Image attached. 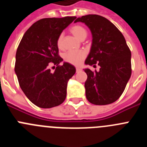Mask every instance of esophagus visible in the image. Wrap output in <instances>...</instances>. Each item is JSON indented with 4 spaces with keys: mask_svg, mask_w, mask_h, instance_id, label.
<instances>
[{
    "mask_svg": "<svg viewBox=\"0 0 147 147\" xmlns=\"http://www.w3.org/2000/svg\"><path fill=\"white\" fill-rule=\"evenodd\" d=\"M81 68H80V67H76V72H79V71H81Z\"/></svg>",
    "mask_w": 147,
    "mask_h": 147,
    "instance_id": "obj_1",
    "label": "esophagus"
}]
</instances>
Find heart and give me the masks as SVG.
Segmentation results:
<instances>
[{
  "label": "heart",
  "mask_w": 147,
  "mask_h": 147,
  "mask_svg": "<svg viewBox=\"0 0 147 147\" xmlns=\"http://www.w3.org/2000/svg\"><path fill=\"white\" fill-rule=\"evenodd\" d=\"M71 32L74 35L76 38L80 40H85L88 36V32L83 26L80 25H75L71 28ZM63 34L61 33L57 39V45L59 49H62L63 47ZM85 51H67L63 55V59L66 62L70 64L78 65L82 62V61L85 58Z\"/></svg>",
  "instance_id": "obj_1"
}]
</instances>
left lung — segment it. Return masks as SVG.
Returning a JSON list of instances; mask_svg holds the SVG:
<instances>
[{
	"instance_id": "1",
	"label": "left lung",
	"mask_w": 147,
	"mask_h": 147,
	"mask_svg": "<svg viewBox=\"0 0 147 147\" xmlns=\"http://www.w3.org/2000/svg\"><path fill=\"white\" fill-rule=\"evenodd\" d=\"M91 31L93 42L85 64L100 66L99 71L85 69L88 102L96 105L113 103L124 92L132 74L131 51L121 32L104 17L88 15L77 18Z\"/></svg>"
}]
</instances>
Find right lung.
<instances>
[{
  "mask_svg": "<svg viewBox=\"0 0 147 147\" xmlns=\"http://www.w3.org/2000/svg\"><path fill=\"white\" fill-rule=\"evenodd\" d=\"M76 18L41 19L27 30L18 45L15 65L18 82L27 98L37 107L51 108L65 99L67 81L76 68L67 62L59 65L62 59L57 39ZM52 64L57 66L54 73L49 68Z\"/></svg>",
  "mask_w": 147,
  "mask_h": 147,
  "instance_id": "1",
  "label": "right lung"
}]
</instances>
